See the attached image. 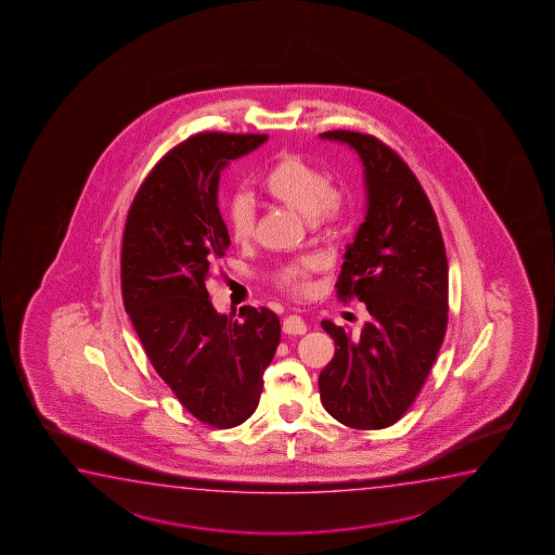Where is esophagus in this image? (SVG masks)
I'll return each mask as SVG.
<instances>
[{
	"label": "esophagus",
	"instance_id": "34e87169",
	"mask_svg": "<svg viewBox=\"0 0 555 555\" xmlns=\"http://www.w3.org/2000/svg\"><path fill=\"white\" fill-rule=\"evenodd\" d=\"M282 332L288 335H304L307 332V324H305L304 319L301 317H297V314H289L282 322Z\"/></svg>",
	"mask_w": 555,
	"mask_h": 555
}]
</instances>
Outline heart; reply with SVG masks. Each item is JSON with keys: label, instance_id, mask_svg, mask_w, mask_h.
<instances>
[{"label": "heart", "instance_id": "1", "mask_svg": "<svg viewBox=\"0 0 555 555\" xmlns=\"http://www.w3.org/2000/svg\"><path fill=\"white\" fill-rule=\"evenodd\" d=\"M266 197L299 214L314 228L332 229L345 216V198L322 170L299 155H282L261 180ZM229 235L235 243H248L256 229V212L246 197H233L225 210ZM320 267L317 258H304L276 269L279 288L292 296H304L311 286V274Z\"/></svg>", "mask_w": 555, "mask_h": 555}]
</instances>
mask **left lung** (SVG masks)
<instances>
[{"instance_id":"left-lung-1","label":"left lung","mask_w":555,"mask_h":555,"mask_svg":"<svg viewBox=\"0 0 555 555\" xmlns=\"http://www.w3.org/2000/svg\"><path fill=\"white\" fill-rule=\"evenodd\" d=\"M320 138L349 145L364 165L365 220L335 288L370 312L358 335L322 320L335 354L320 372V400L343 425L379 430L410 410L438 357L448 327L446 246L425 190L395 150L350 130Z\"/></svg>"}]
</instances>
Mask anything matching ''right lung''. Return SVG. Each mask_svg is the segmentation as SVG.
Listing matches in <instances>:
<instances>
[{"label": "right lung", "instance_id": "add662e5", "mask_svg": "<svg viewBox=\"0 0 555 555\" xmlns=\"http://www.w3.org/2000/svg\"><path fill=\"white\" fill-rule=\"evenodd\" d=\"M266 134L201 132L155 165L132 201L121 248L125 311L155 372L193 417L233 428L250 417L281 343L267 307L220 314L206 289L229 233L218 208L220 172Z\"/></svg>", "mask_w": 555, "mask_h": 555}]
</instances>
